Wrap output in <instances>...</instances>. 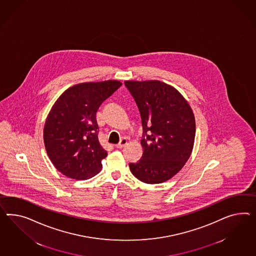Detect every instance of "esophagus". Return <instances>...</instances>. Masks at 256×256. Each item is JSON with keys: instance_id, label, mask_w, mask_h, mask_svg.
<instances>
[{"instance_id": "1", "label": "esophagus", "mask_w": 256, "mask_h": 256, "mask_svg": "<svg viewBox=\"0 0 256 256\" xmlns=\"http://www.w3.org/2000/svg\"><path fill=\"white\" fill-rule=\"evenodd\" d=\"M126 144H128V140L126 138H123L119 142V144L116 146V148H123Z\"/></svg>"}]
</instances>
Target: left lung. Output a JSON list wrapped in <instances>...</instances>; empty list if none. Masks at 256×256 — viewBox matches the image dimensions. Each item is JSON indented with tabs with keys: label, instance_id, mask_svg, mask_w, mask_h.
Returning a JSON list of instances; mask_svg holds the SVG:
<instances>
[{
	"label": "left lung",
	"instance_id": "left-lung-1",
	"mask_svg": "<svg viewBox=\"0 0 256 256\" xmlns=\"http://www.w3.org/2000/svg\"><path fill=\"white\" fill-rule=\"evenodd\" d=\"M138 106L144 148L142 159L130 163L132 174L146 184H161L186 165L193 150L196 122L186 98L158 80L126 81Z\"/></svg>",
	"mask_w": 256,
	"mask_h": 256
}]
</instances>
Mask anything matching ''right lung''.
<instances>
[{
    "label": "right lung",
    "mask_w": 256,
    "mask_h": 256,
    "mask_svg": "<svg viewBox=\"0 0 256 256\" xmlns=\"http://www.w3.org/2000/svg\"><path fill=\"white\" fill-rule=\"evenodd\" d=\"M122 83L116 80L78 84L56 100L44 128L49 158L65 176L86 180L100 172L107 152L100 144L98 109Z\"/></svg>",
    "instance_id": "add662e5"
}]
</instances>
